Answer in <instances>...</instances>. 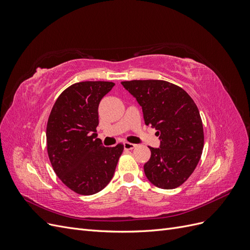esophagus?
Here are the masks:
<instances>
[{
  "instance_id": "34e87169",
  "label": "esophagus",
  "mask_w": 250,
  "mask_h": 250,
  "mask_svg": "<svg viewBox=\"0 0 250 250\" xmlns=\"http://www.w3.org/2000/svg\"><path fill=\"white\" fill-rule=\"evenodd\" d=\"M135 147L134 144H131V143H128V142H124V149L126 150H131Z\"/></svg>"
}]
</instances>
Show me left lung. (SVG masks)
I'll return each mask as SVG.
<instances>
[{
    "mask_svg": "<svg viewBox=\"0 0 250 250\" xmlns=\"http://www.w3.org/2000/svg\"><path fill=\"white\" fill-rule=\"evenodd\" d=\"M121 84L141 105L146 125L160 135V147H149L144 172L151 184L171 190L183 185L199 163L203 126L199 110L181 87L164 80H131Z\"/></svg>",
    "mask_w": 250,
    "mask_h": 250,
    "instance_id": "obj_1",
    "label": "left lung"
}]
</instances>
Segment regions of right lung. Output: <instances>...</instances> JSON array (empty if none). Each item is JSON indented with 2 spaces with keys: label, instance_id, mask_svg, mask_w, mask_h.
<instances>
[{
  "label": "right lung",
  "instance_id": "obj_1",
  "mask_svg": "<svg viewBox=\"0 0 250 250\" xmlns=\"http://www.w3.org/2000/svg\"><path fill=\"white\" fill-rule=\"evenodd\" d=\"M115 85L83 81L64 89L53 106L47 125V149L56 175L72 191L93 195L106 187L124 145L104 147L98 139V107Z\"/></svg>",
  "mask_w": 250,
  "mask_h": 250
}]
</instances>
